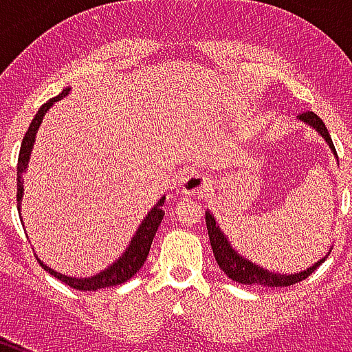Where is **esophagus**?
<instances>
[{"label": "esophagus", "mask_w": 352, "mask_h": 352, "mask_svg": "<svg viewBox=\"0 0 352 352\" xmlns=\"http://www.w3.org/2000/svg\"><path fill=\"white\" fill-rule=\"evenodd\" d=\"M181 183H183L184 194H204L209 184V179L201 171H190Z\"/></svg>", "instance_id": "esophagus-1"}]
</instances>
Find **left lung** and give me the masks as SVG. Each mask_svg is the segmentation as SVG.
Returning <instances> with one entry per match:
<instances>
[{"instance_id": "8db88e82", "label": "left lung", "mask_w": 352, "mask_h": 352, "mask_svg": "<svg viewBox=\"0 0 352 352\" xmlns=\"http://www.w3.org/2000/svg\"><path fill=\"white\" fill-rule=\"evenodd\" d=\"M300 120L305 124L313 126L315 130L324 138V141L328 143V146L332 148V153L336 154V146L332 143V138L330 133L326 130L324 122L318 118L313 111H305L300 115ZM206 224H207V232H209V241H211V247H213V254L217 264L221 267L222 272L228 275L230 279L236 280V283H241V285H260V287H290V285H296L300 280L307 279L311 273L317 270L318 265L322 264L326 260L320 258L318 262L303 270L300 273H273L270 270H264L260 265L252 264L251 260L243 258L241 254L237 251H234V247L230 245V241L226 239V236L222 234V230L219 228V224L214 221V217L209 211H206Z\"/></svg>"}]
</instances>
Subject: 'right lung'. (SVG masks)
Returning <instances> with one entry per match:
<instances>
[{"instance_id":"1","label":"right lung","mask_w":352,"mask_h":352,"mask_svg":"<svg viewBox=\"0 0 352 352\" xmlns=\"http://www.w3.org/2000/svg\"><path fill=\"white\" fill-rule=\"evenodd\" d=\"M72 88H65L64 92L58 94L56 98L49 100L45 105H43L37 115L34 116V120L30 124L28 128L26 135L22 139V146H20V154H19V166H16V201H19V209H20V201H22V196H24V171L28 168V160H30V154H32V148H34V141H35V133L39 130V126L43 122V116L45 113L49 111L54 101L62 100L69 94ZM164 201H166V196H162L160 201L148 211V214L145 217V221L139 224L138 232L135 236L131 237V243L128 245V249L122 252V256L113 262L109 265L107 270L103 272L96 273L92 277H67V275H62V273L54 272L50 270L49 265H45L39 260V264L45 267V272H49L50 275H54L56 279H60L65 285H69L72 288H77V290H100V288L105 287H115V285H122L128 279H131L135 273L141 270V265L145 264L146 256H148V251H151V245H153V239L156 236V230L160 226L162 219H164Z\"/></svg>"}]
</instances>
